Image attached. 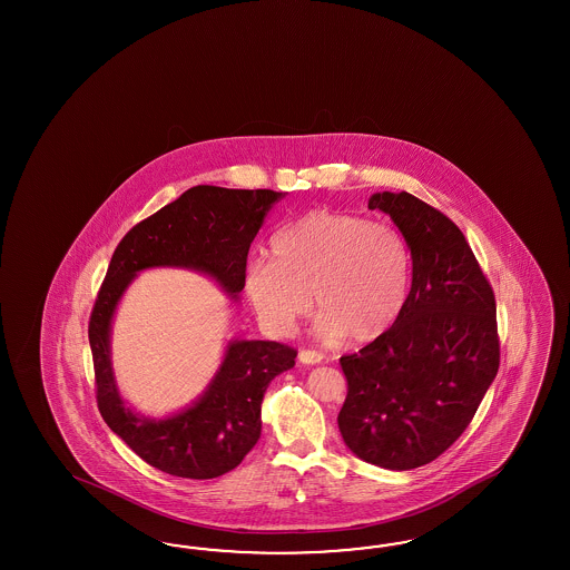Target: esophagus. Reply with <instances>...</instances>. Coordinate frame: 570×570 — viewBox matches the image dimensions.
Wrapping results in <instances>:
<instances>
[{
    "label": "esophagus",
    "mask_w": 570,
    "mask_h": 570,
    "mask_svg": "<svg viewBox=\"0 0 570 570\" xmlns=\"http://www.w3.org/2000/svg\"><path fill=\"white\" fill-rule=\"evenodd\" d=\"M322 360H324V355L317 353V351H311V348H303L298 353V362L305 363V365H315V363H320Z\"/></svg>",
    "instance_id": "obj_1"
}]
</instances>
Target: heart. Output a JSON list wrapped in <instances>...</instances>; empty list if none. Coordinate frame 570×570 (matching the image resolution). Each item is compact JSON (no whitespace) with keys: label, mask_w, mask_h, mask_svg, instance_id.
Returning a JSON list of instances; mask_svg holds the SVG:
<instances>
[{"label":"heart","mask_w":570,"mask_h":570,"mask_svg":"<svg viewBox=\"0 0 570 570\" xmlns=\"http://www.w3.org/2000/svg\"><path fill=\"white\" fill-rule=\"evenodd\" d=\"M412 284V253L393 225L343 210H313L279 229L272 259L246 265L244 291L261 324L293 332L313 305L322 338L370 343L397 322Z\"/></svg>","instance_id":"b5f03b06"}]
</instances>
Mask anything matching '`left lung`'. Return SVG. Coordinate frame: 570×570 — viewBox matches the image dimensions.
Instances as JSON below:
<instances>
[{"label":"left lung","instance_id":"obj_1","mask_svg":"<svg viewBox=\"0 0 570 570\" xmlns=\"http://www.w3.org/2000/svg\"><path fill=\"white\" fill-rule=\"evenodd\" d=\"M412 253V291L397 322L343 355L346 399L338 429L363 462L424 466L476 414L500 367L495 294L460 227L407 191H379Z\"/></svg>","mask_w":570,"mask_h":570}]
</instances>
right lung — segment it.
Segmentation results:
<instances>
[{
    "label": "right lung",
    "instance_id": "obj_1",
    "mask_svg": "<svg viewBox=\"0 0 570 570\" xmlns=\"http://www.w3.org/2000/svg\"><path fill=\"white\" fill-rule=\"evenodd\" d=\"M274 190L194 186L134 225L119 242L89 317L98 410L139 458L173 476L205 481L234 470L261 436V403L269 382L291 370L296 351L274 341H229L215 379L188 410L153 420L125 405L110 363V324L122 293L141 269L184 267L213 277L232 298L244 288L250 242Z\"/></svg>",
    "mask_w": 570,
    "mask_h": 570
}]
</instances>
